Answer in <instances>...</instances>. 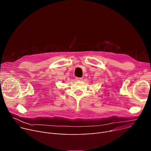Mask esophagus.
Segmentation results:
<instances>
[{
	"label": "esophagus",
	"instance_id": "1",
	"mask_svg": "<svg viewBox=\"0 0 151 151\" xmlns=\"http://www.w3.org/2000/svg\"><path fill=\"white\" fill-rule=\"evenodd\" d=\"M82 79H83L82 78H78V77L76 78V81H82Z\"/></svg>",
	"mask_w": 151,
	"mask_h": 151
}]
</instances>
